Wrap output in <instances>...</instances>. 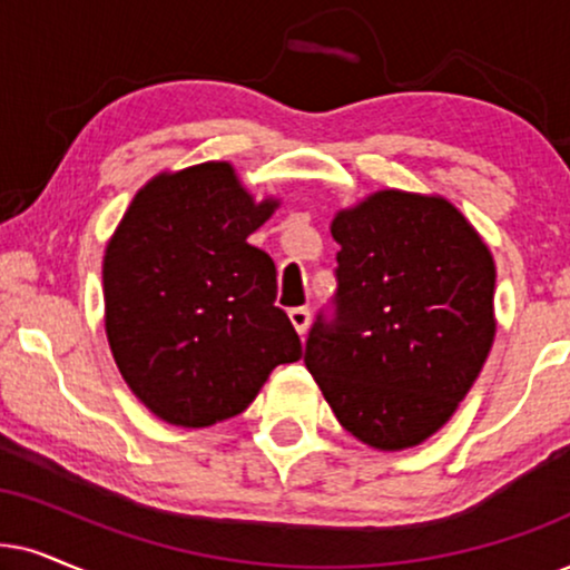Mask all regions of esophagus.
I'll return each mask as SVG.
<instances>
[{"mask_svg": "<svg viewBox=\"0 0 570 570\" xmlns=\"http://www.w3.org/2000/svg\"><path fill=\"white\" fill-rule=\"evenodd\" d=\"M289 321H292V326L297 328V334L305 336L307 326H309V307H292L289 309Z\"/></svg>", "mask_w": 570, "mask_h": 570, "instance_id": "1", "label": "esophagus"}]
</instances>
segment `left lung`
Instances as JSON below:
<instances>
[{
  "mask_svg": "<svg viewBox=\"0 0 570 570\" xmlns=\"http://www.w3.org/2000/svg\"><path fill=\"white\" fill-rule=\"evenodd\" d=\"M334 318L309 328L305 365L344 429L407 450L450 421L494 342V261L444 197L371 194L331 223Z\"/></svg>",
  "mask_w": 570,
  "mask_h": 570,
  "instance_id": "obj_1",
  "label": "left lung"
}]
</instances>
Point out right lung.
<instances>
[{"label":"right lung","mask_w":570,"mask_h":570,"mask_svg":"<svg viewBox=\"0 0 570 570\" xmlns=\"http://www.w3.org/2000/svg\"><path fill=\"white\" fill-rule=\"evenodd\" d=\"M278 207L228 163L160 173L105 249V331L120 376L157 417L205 429L244 413L302 344L276 307V265L247 242Z\"/></svg>","instance_id":"1"}]
</instances>
